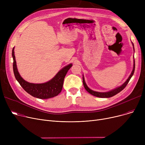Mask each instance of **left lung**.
I'll use <instances>...</instances> for the list:
<instances>
[{"mask_svg": "<svg viewBox=\"0 0 145 145\" xmlns=\"http://www.w3.org/2000/svg\"><path fill=\"white\" fill-rule=\"evenodd\" d=\"M132 45H133V50L135 51V48H134V44L132 42ZM135 58L133 56V70L131 72V74L129 76V78H127V79L123 83L122 85L121 86L112 89L110 91H108V92H96V91H94L92 89H90L88 85H86V83L85 82V78H84V76L83 74V86H84L85 89L88 91V92H89L90 94L92 95L98 97H101V98H108V97H112L113 96L116 95V94H118V93H119L120 92H121L127 85V84L128 83V82L130 80V79H131V78L132 77V76L133 75L134 72H135Z\"/></svg>", "mask_w": 145, "mask_h": 145, "instance_id": "8db88e82", "label": "left lung"}]
</instances>
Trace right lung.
<instances>
[{"label": "right lung", "mask_w": 145, "mask_h": 145, "mask_svg": "<svg viewBox=\"0 0 145 145\" xmlns=\"http://www.w3.org/2000/svg\"><path fill=\"white\" fill-rule=\"evenodd\" d=\"M14 49V47L12 49V55L13 59V68L14 76L20 86L27 93L35 97L46 99L56 96L61 92L65 77L68 71L72 66V63L63 67L54 77L47 82L43 83H29L23 79L18 72Z\"/></svg>", "instance_id": "add662e5"}]
</instances>
